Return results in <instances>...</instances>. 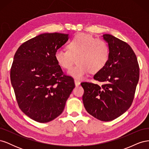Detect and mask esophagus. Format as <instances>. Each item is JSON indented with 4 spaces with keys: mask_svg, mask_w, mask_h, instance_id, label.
<instances>
[{
    "mask_svg": "<svg viewBox=\"0 0 149 149\" xmlns=\"http://www.w3.org/2000/svg\"><path fill=\"white\" fill-rule=\"evenodd\" d=\"M74 84H75V86H79L81 83L79 80L78 79H74Z\"/></svg>",
    "mask_w": 149,
    "mask_h": 149,
    "instance_id": "34e87169",
    "label": "esophagus"
}]
</instances>
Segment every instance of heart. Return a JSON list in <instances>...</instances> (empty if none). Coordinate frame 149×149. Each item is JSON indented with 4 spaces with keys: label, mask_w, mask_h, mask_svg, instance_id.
<instances>
[{
    "label": "heart",
    "mask_w": 149,
    "mask_h": 149,
    "mask_svg": "<svg viewBox=\"0 0 149 149\" xmlns=\"http://www.w3.org/2000/svg\"><path fill=\"white\" fill-rule=\"evenodd\" d=\"M68 49H58L55 53L58 64L63 68H71L77 60L78 65L68 71L76 79H82L89 72L96 73L102 70L107 63L110 49L107 43L96 39L84 33L76 35L68 43Z\"/></svg>",
    "instance_id": "b5f03b06"
}]
</instances>
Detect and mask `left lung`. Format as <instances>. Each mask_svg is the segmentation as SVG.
<instances>
[{
    "instance_id": "obj_1",
    "label": "left lung",
    "mask_w": 149,
    "mask_h": 149,
    "mask_svg": "<svg viewBox=\"0 0 149 149\" xmlns=\"http://www.w3.org/2000/svg\"><path fill=\"white\" fill-rule=\"evenodd\" d=\"M102 38L110 49V56L104 68L94 79L101 86L82 83L83 104L89 114L102 121H111L124 114L131 106L139 78L137 57L132 48L110 34Z\"/></svg>"
}]
</instances>
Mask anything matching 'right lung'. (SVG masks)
I'll return each mask as SVG.
<instances>
[{"label":"right lung","instance_id":"1","mask_svg":"<svg viewBox=\"0 0 149 149\" xmlns=\"http://www.w3.org/2000/svg\"><path fill=\"white\" fill-rule=\"evenodd\" d=\"M69 34L45 33L20 46L10 70V81L18 104L24 113L38 123L55 119L64 110L75 85L63 75L55 58Z\"/></svg>","mask_w":149,"mask_h":149}]
</instances>
